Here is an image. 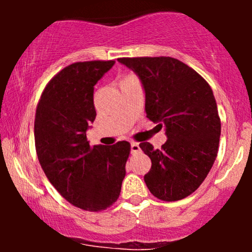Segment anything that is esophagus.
<instances>
[{"mask_svg":"<svg viewBox=\"0 0 252 252\" xmlns=\"http://www.w3.org/2000/svg\"><path fill=\"white\" fill-rule=\"evenodd\" d=\"M130 149H131V154H136V153L140 152V144L137 142H131V144H130Z\"/></svg>","mask_w":252,"mask_h":252,"instance_id":"esophagus-1","label":"esophagus"}]
</instances>
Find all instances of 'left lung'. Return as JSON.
I'll return each instance as SVG.
<instances>
[{"label":"left lung","mask_w":252,"mask_h":252,"mask_svg":"<svg viewBox=\"0 0 252 252\" xmlns=\"http://www.w3.org/2000/svg\"><path fill=\"white\" fill-rule=\"evenodd\" d=\"M117 60L141 80L147 117L166 131L161 149L140 143L152 160L144 175L147 187L161 200H181L206 179L218 153L220 118L212 90L200 74L174 58Z\"/></svg>","instance_id":"8db88e82"}]
</instances>
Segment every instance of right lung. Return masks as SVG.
<instances>
[{
	"instance_id": "obj_1",
	"label": "right lung",
	"mask_w": 252,
	"mask_h": 252,
	"mask_svg": "<svg viewBox=\"0 0 252 252\" xmlns=\"http://www.w3.org/2000/svg\"><path fill=\"white\" fill-rule=\"evenodd\" d=\"M109 62L74 63L52 78L36 108L34 138L46 176L68 202L85 211L105 210L117 200L130 143L90 146L86 131L96 118L94 85Z\"/></svg>"
}]
</instances>
